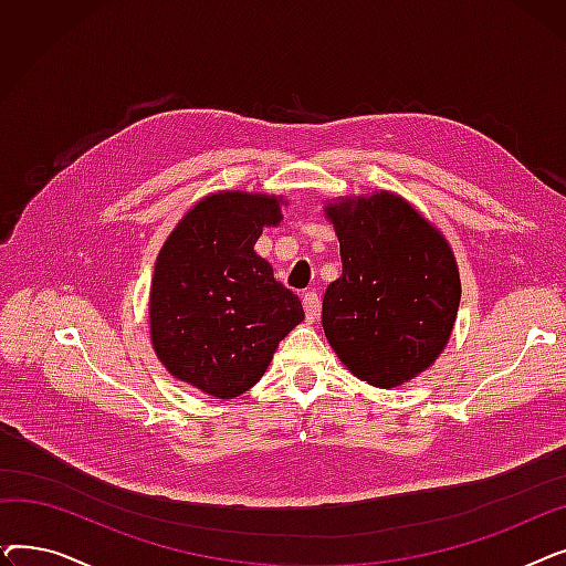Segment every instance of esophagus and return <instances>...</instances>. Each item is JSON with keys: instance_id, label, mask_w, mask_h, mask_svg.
<instances>
[{"instance_id": "obj_1", "label": "esophagus", "mask_w": 566, "mask_h": 566, "mask_svg": "<svg viewBox=\"0 0 566 566\" xmlns=\"http://www.w3.org/2000/svg\"><path fill=\"white\" fill-rule=\"evenodd\" d=\"M303 307H305V316H307V321H316V318H318L321 301H318V295H316L314 291H307V293L303 295Z\"/></svg>"}]
</instances>
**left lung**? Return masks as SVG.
Masks as SVG:
<instances>
[{
	"label": "left lung",
	"instance_id": "1",
	"mask_svg": "<svg viewBox=\"0 0 566 566\" xmlns=\"http://www.w3.org/2000/svg\"><path fill=\"white\" fill-rule=\"evenodd\" d=\"M323 216L342 275L323 295V333L342 365L374 388L427 371L454 331L459 263L442 231L390 190L337 197Z\"/></svg>",
	"mask_w": 566,
	"mask_h": 566
}]
</instances>
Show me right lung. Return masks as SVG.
Returning a JSON list of instances; mask_svg holds the SVG:
<instances>
[{"instance_id": "obj_1", "label": "right lung", "mask_w": 566, "mask_h": 566, "mask_svg": "<svg viewBox=\"0 0 566 566\" xmlns=\"http://www.w3.org/2000/svg\"><path fill=\"white\" fill-rule=\"evenodd\" d=\"M282 195L218 190L201 197L163 243L148 295L163 367L203 395L233 399L265 374L305 318L298 295L254 252L282 222Z\"/></svg>"}]
</instances>
